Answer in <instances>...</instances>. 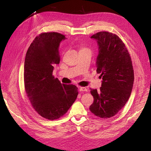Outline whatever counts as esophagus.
<instances>
[{"mask_svg":"<svg viewBox=\"0 0 151 151\" xmlns=\"http://www.w3.org/2000/svg\"><path fill=\"white\" fill-rule=\"evenodd\" d=\"M78 89H79L80 91H88V89L84 87H79Z\"/></svg>","mask_w":151,"mask_h":151,"instance_id":"1","label":"esophagus"}]
</instances>
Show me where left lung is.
Masks as SVG:
<instances>
[{
  "label": "left lung",
  "mask_w": 151,
  "mask_h": 151,
  "mask_svg": "<svg viewBox=\"0 0 151 151\" xmlns=\"http://www.w3.org/2000/svg\"><path fill=\"white\" fill-rule=\"evenodd\" d=\"M97 41V73L102 77L100 90L91 89L94 101L91 113L101 118L116 115L129 100L134 84V69L130 54L117 35L99 32L91 37Z\"/></svg>",
  "instance_id": "8db88e82"
}]
</instances>
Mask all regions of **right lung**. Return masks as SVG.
Listing matches in <instances>:
<instances>
[{
	"label": "right lung",
	"mask_w": 151,
	"mask_h": 151,
	"mask_svg": "<svg viewBox=\"0 0 151 151\" xmlns=\"http://www.w3.org/2000/svg\"><path fill=\"white\" fill-rule=\"evenodd\" d=\"M64 35L50 32L36 36L26 54L24 84L31 105L41 117L58 119L65 115L75 101L76 86L61 84L52 75L54 64L60 61L59 45Z\"/></svg>",
	"instance_id": "add662e5"
}]
</instances>
